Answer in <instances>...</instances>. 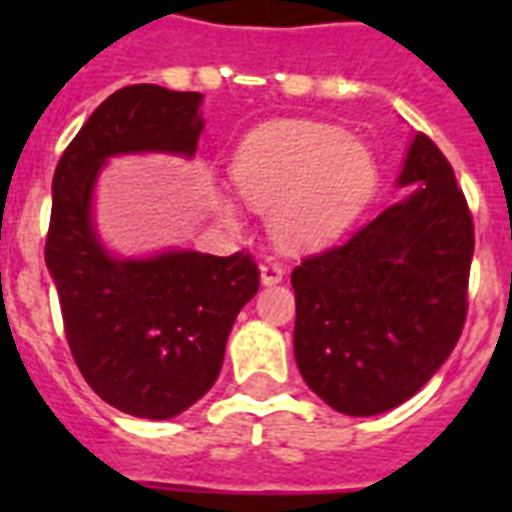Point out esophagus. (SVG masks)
Returning a JSON list of instances; mask_svg holds the SVG:
<instances>
[{
	"instance_id": "34e87169",
	"label": "esophagus",
	"mask_w": 512,
	"mask_h": 512,
	"mask_svg": "<svg viewBox=\"0 0 512 512\" xmlns=\"http://www.w3.org/2000/svg\"><path fill=\"white\" fill-rule=\"evenodd\" d=\"M281 279H284V268H281L279 263H263L260 265V284L263 287H273V284H281Z\"/></svg>"
}]
</instances>
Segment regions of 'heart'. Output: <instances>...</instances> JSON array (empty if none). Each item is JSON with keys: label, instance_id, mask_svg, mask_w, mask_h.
<instances>
[{"label": "heart", "instance_id": "1", "mask_svg": "<svg viewBox=\"0 0 512 512\" xmlns=\"http://www.w3.org/2000/svg\"><path fill=\"white\" fill-rule=\"evenodd\" d=\"M231 180L249 207L268 209V231L281 249L311 252L335 241L377 191V159L364 140L335 124L279 119L244 135ZM236 220L231 199H217Z\"/></svg>", "mask_w": 512, "mask_h": 512}]
</instances>
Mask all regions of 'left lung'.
Segmentation results:
<instances>
[{
  "instance_id": "1",
  "label": "left lung",
  "mask_w": 512,
  "mask_h": 512,
  "mask_svg": "<svg viewBox=\"0 0 512 512\" xmlns=\"http://www.w3.org/2000/svg\"><path fill=\"white\" fill-rule=\"evenodd\" d=\"M406 184L372 223L292 271L297 369L350 417L409 401L449 358L468 313L473 220L422 132L398 172L396 185Z\"/></svg>"
}]
</instances>
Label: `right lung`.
<instances>
[{"instance_id":"add662e5","label":"right lung","mask_w":512,"mask_h":512,"mask_svg":"<svg viewBox=\"0 0 512 512\" xmlns=\"http://www.w3.org/2000/svg\"><path fill=\"white\" fill-rule=\"evenodd\" d=\"M201 103V92L122 87L92 111L52 177L44 263L68 345L87 385L143 420L177 417L215 385L233 321L260 287L244 252L124 257L100 239L95 188L103 167L132 154L193 159L204 130Z\"/></svg>"}]
</instances>
